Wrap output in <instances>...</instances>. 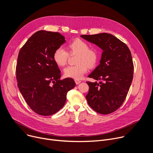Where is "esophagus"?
<instances>
[{"label": "esophagus", "mask_w": 153, "mask_h": 153, "mask_svg": "<svg viewBox=\"0 0 153 153\" xmlns=\"http://www.w3.org/2000/svg\"><path fill=\"white\" fill-rule=\"evenodd\" d=\"M75 83L76 85H78V84H79L81 83V81L79 80V79H75Z\"/></svg>", "instance_id": "obj_1"}]
</instances>
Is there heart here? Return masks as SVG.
I'll return each mask as SVG.
<instances>
[{
    "label": "heart",
    "mask_w": 153,
    "mask_h": 153,
    "mask_svg": "<svg viewBox=\"0 0 153 153\" xmlns=\"http://www.w3.org/2000/svg\"><path fill=\"white\" fill-rule=\"evenodd\" d=\"M69 54H78L75 65H70L65 68L64 73L65 76L76 79L82 78L87 72L88 67H93L98 59V54L96 50L89 48V45L83 40L76 39L67 45ZM53 60L60 67L64 66L67 62L69 54L62 47H59L53 53Z\"/></svg>",
    "instance_id": "b5f03b06"
}]
</instances>
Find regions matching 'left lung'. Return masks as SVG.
<instances>
[{"label": "left lung", "instance_id": "obj_1", "mask_svg": "<svg viewBox=\"0 0 153 153\" xmlns=\"http://www.w3.org/2000/svg\"><path fill=\"white\" fill-rule=\"evenodd\" d=\"M102 50L100 64L88 76L89 89L86 98L95 111L108 114L118 109L126 99L133 79L134 64L128 46L107 33L82 35Z\"/></svg>", "mask_w": 153, "mask_h": 153}]
</instances>
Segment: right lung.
I'll return each mask as SVG.
<instances>
[{
	"mask_svg": "<svg viewBox=\"0 0 153 153\" xmlns=\"http://www.w3.org/2000/svg\"><path fill=\"white\" fill-rule=\"evenodd\" d=\"M65 42L59 32L39 30L19 52L18 86L29 107L40 115H52L61 110L67 92L75 86L72 78L60 79L61 71L53 60L54 51Z\"/></svg>",
	"mask_w": 153,
	"mask_h": 153,
	"instance_id": "1",
	"label": "right lung"
}]
</instances>
